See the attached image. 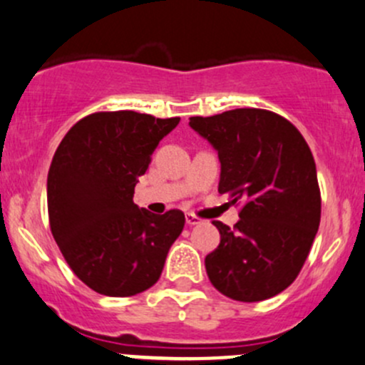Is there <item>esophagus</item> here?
<instances>
[{
  "mask_svg": "<svg viewBox=\"0 0 365 365\" xmlns=\"http://www.w3.org/2000/svg\"><path fill=\"white\" fill-rule=\"evenodd\" d=\"M185 222L189 224V226H197V224H201V219H200V217L194 215V213H187Z\"/></svg>",
  "mask_w": 365,
  "mask_h": 365,
  "instance_id": "obj_1",
  "label": "esophagus"
}]
</instances>
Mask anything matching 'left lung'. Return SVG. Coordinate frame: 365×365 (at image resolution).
Listing matches in <instances>:
<instances>
[{"label": "left lung", "mask_w": 365, "mask_h": 365, "mask_svg": "<svg viewBox=\"0 0 365 365\" xmlns=\"http://www.w3.org/2000/svg\"><path fill=\"white\" fill-rule=\"evenodd\" d=\"M189 125L219 153V192L242 201L233 230L213 220L220 244L205 257L210 282L240 302L279 295L300 274L319 227L311 148L292 121L267 109L192 116Z\"/></svg>", "instance_id": "obj_1"}]
</instances>
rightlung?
Wrapping results in <instances>:
<instances>
[{
	"label": "right lung",
	"instance_id": "right-lung-1",
	"mask_svg": "<svg viewBox=\"0 0 365 365\" xmlns=\"http://www.w3.org/2000/svg\"><path fill=\"white\" fill-rule=\"evenodd\" d=\"M178 121L135 111L88 114L54 153L47 175L51 233L73 274L101 295L152 288L185 226L180 210L153 215L132 200L157 145Z\"/></svg>",
	"mask_w": 365,
	"mask_h": 365
}]
</instances>
